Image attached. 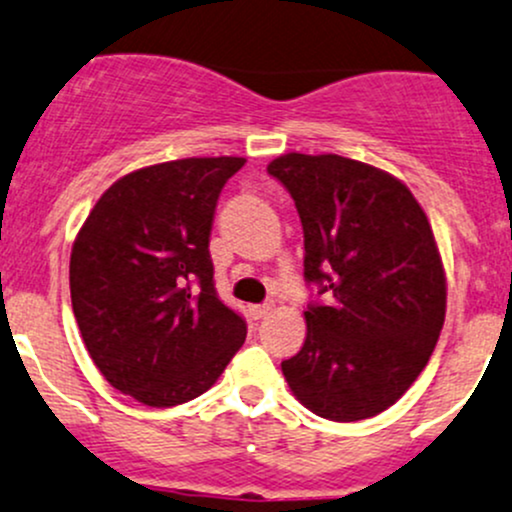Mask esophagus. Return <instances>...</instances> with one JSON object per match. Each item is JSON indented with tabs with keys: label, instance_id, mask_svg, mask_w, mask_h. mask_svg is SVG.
<instances>
[{
	"label": "esophagus",
	"instance_id": "obj_1",
	"mask_svg": "<svg viewBox=\"0 0 512 512\" xmlns=\"http://www.w3.org/2000/svg\"><path fill=\"white\" fill-rule=\"evenodd\" d=\"M250 313H252V316H255L257 320L265 318V316H269V313H272V303H260V306H252Z\"/></svg>",
	"mask_w": 512,
	"mask_h": 512
}]
</instances>
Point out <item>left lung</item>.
<instances>
[{
    "label": "left lung",
    "instance_id": "obj_1",
    "mask_svg": "<svg viewBox=\"0 0 512 512\" xmlns=\"http://www.w3.org/2000/svg\"><path fill=\"white\" fill-rule=\"evenodd\" d=\"M303 226V347L282 372L303 406L335 423L386 411L435 350L447 282L430 221L389 172L342 155L289 153L267 165Z\"/></svg>",
    "mask_w": 512,
    "mask_h": 512
}]
</instances>
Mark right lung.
I'll return each instance as SVG.
<instances>
[{
    "instance_id": "right-lung-1",
    "label": "right lung",
    "mask_w": 512,
    "mask_h": 512,
    "mask_svg": "<svg viewBox=\"0 0 512 512\" xmlns=\"http://www.w3.org/2000/svg\"><path fill=\"white\" fill-rule=\"evenodd\" d=\"M245 157H187L111 184L70 255L72 311L114 389L170 408L216 384L243 347V316L218 299L209 252L218 194Z\"/></svg>"
}]
</instances>
